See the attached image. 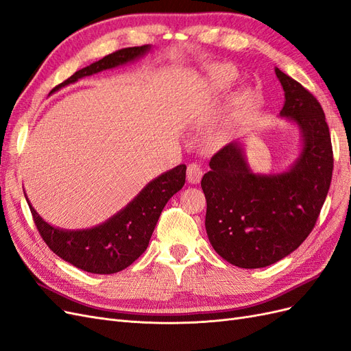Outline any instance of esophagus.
I'll use <instances>...</instances> for the list:
<instances>
[{"label":"esophagus","mask_w":351,"mask_h":351,"mask_svg":"<svg viewBox=\"0 0 351 351\" xmlns=\"http://www.w3.org/2000/svg\"><path fill=\"white\" fill-rule=\"evenodd\" d=\"M202 176H204V169L196 162L187 165V182L192 184H197L200 182Z\"/></svg>","instance_id":"34e87169"}]
</instances>
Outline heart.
Wrapping results in <instances>:
<instances>
[{
  "label": "heart",
  "mask_w": 351,
  "mask_h": 351,
  "mask_svg": "<svg viewBox=\"0 0 351 351\" xmlns=\"http://www.w3.org/2000/svg\"><path fill=\"white\" fill-rule=\"evenodd\" d=\"M212 74H214V83L218 89H227L237 77L234 69H231L228 66H218L212 70ZM249 99H250V93L247 90H241L237 93L236 104L241 107V105H246Z\"/></svg>",
  "instance_id": "1"
}]
</instances>
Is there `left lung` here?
<instances>
[{
	"instance_id": "8db88e82",
	"label": "left lung",
	"mask_w": 351,
	"mask_h": 351,
	"mask_svg": "<svg viewBox=\"0 0 351 351\" xmlns=\"http://www.w3.org/2000/svg\"><path fill=\"white\" fill-rule=\"evenodd\" d=\"M285 95L280 112L302 132L303 149L281 174H254L239 142L210 158L202 178L205 227L212 247L239 268H263L289 256L321 214L332 178L331 134L321 104L280 69Z\"/></svg>"
}]
</instances>
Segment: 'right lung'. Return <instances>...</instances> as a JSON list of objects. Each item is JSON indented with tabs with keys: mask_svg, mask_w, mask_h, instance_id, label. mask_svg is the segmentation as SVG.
Instances as JSON below:
<instances>
[{
	"mask_svg": "<svg viewBox=\"0 0 351 351\" xmlns=\"http://www.w3.org/2000/svg\"><path fill=\"white\" fill-rule=\"evenodd\" d=\"M149 49V45H142L115 51L76 71L52 92L84 76L127 64L141 58ZM184 182L186 165H177L147 183L129 205L108 221L89 230L70 231L52 227L38 215L27 197L26 200L40 237L57 256L90 274H115L130 267L146 250L164 206L169 197L184 186Z\"/></svg>",
	"mask_w": 351,
	"mask_h": 351,
	"instance_id": "1",
	"label": "right lung"
}]
</instances>
